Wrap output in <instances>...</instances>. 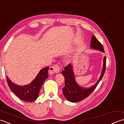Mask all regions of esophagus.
Listing matches in <instances>:
<instances>
[{
  "instance_id": "esophagus-1",
  "label": "esophagus",
  "mask_w": 124,
  "mask_h": 124,
  "mask_svg": "<svg viewBox=\"0 0 124 124\" xmlns=\"http://www.w3.org/2000/svg\"><path fill=\"white\" fill-rule=\"evenodd\" d=\"M49 70H50V71L53 73H56L59 72L60 70V66L57 64H55L54 65H53V66L49 68Z\"/></svg>"
}]
</instances>
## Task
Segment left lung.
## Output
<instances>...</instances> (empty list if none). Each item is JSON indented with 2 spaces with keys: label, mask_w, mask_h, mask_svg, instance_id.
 Instances as JSON below:
<instances>
[{
  "label": "left lung",
  "mask_w": 124,
  "mask_h": 124,
  "mask_svg": "<svg viewBox=\"0 0 124 124\" xmlns=\"http://www.w3.org/2000/svg\"><path fill=\"white\" fill-rule=\"evenodd\" d=\"M91 47L94 49H98L104 53L103 47L100 42L94 35L92 36L91 41ZM106 68V57L103 59V65L101 76L98 81L94 85L89 88L82 87L77 83L75 80L73 67L71 64H69L62 71V74L65 79V86L62 88L63 93L68 101L71 102H78L85 99L94 90L103 76Z\"/></svg>",
  "instance_id": "left-lung-1"
}]
</instances>
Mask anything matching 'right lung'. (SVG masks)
<instances>
[{
  "instance_id": "add662e5",
  "label": "right lung",
  "mask_w": 124,
  "mask_h": 124,
  "mask_svg": "<svg viewBox=\"0 0 124 124\" xmlns=\"http://www.w3.org/2000/svg\"><path fill=\"white\" fill-rule=\"evenodd\" d=\"M48 69L49 67L41 69L35 79L27 85H17L9 80L8 77L7 82L11 91L20 100L29 102H33L37 99L42 85L45 80L48 77Z\"/></svg>"
}]
</instances>
